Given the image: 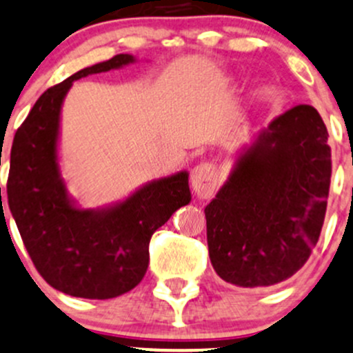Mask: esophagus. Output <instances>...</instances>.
Here are the masks:
<instances>
[{
	"instance_id": "34e87169",
	"label": "esophagus",
	"mask_w": 353,
	"mask_h": 353,
	"mask_svg": "<svg viewBox=\"0 0 353 353\" xmlns=\"http://www.w3.org/2000/svg\"><path fill=\"white\" fill-rule=\"evenodd\" d=\"M216 183H218V176L214 167H211L210 164H199L192 169L191 172V186L194 194L198 198H211L216 189Z\"/></svg>"
}]
</instances>
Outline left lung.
I'll use <instances>...</instances> for the list:
<instances>
[{"label":"left lung","mask_w":353,"mask_h":353,"mask_svg":"<svg viewBox=\"0 0 353 353\" xmlns=\"http://www.w3.org/2000/svg\"><path fill=\"white\" fill-rule=\"evenodd\" d=\"M320 113L298 105L274 118L233 159L205 208L213 269L239 288H267L310 259L325 221L332 177Z\"/></svg>","instance_id":"obj_1"}]
</instances>
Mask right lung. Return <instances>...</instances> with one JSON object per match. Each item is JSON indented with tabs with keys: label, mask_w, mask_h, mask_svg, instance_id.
<instances>
[{
	"label": "right lung",
	"mask_w": 353,
	"mask_h": 353,
	"mask_svg": "<svg viewBox=\"0 0 353 353\" xmlns=\"http://www.w3.org/2000/svg\"><path fill=\"white\" fill-rule=\"evenodd\" d=\"M137 62L130 54L81 69L47 89L17 130L11 147L8 205L30 259L57 291L86 299L125 294L143 279L148 242L191 201L188 170L148 181L121 201L81 208L59 164L61 111L74 81Z\"/></svg>",
	"instance_id": "1"
}]
</instances>
